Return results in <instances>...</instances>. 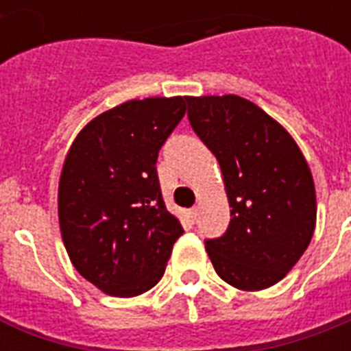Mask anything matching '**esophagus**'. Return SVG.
<instances>
[{"mask_svg": "<svg viewBox=\"0 0 351 351\" xmlns=\"http://www.w3.org/2000/svg\"><path fill=\"white\" fill-rule=\"evenodd\" d=\"M186 217H189V222L194 224V222H196V209H191V211L186 213Z\"/></svg>", "mask_w": 351, "mask_h": 351, "instance_id": "34e87169", "label": "esophagus"}]
</instances>
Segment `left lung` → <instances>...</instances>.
<instances>
[{
	"label": "left lung",
	"mask_w": 351,
	"mask_h": 351,
	"mask_svg": "<svg viewBox=\"0 0 351 351\" xmlns=\"http://www.w3.org/2000/svg\"><path fill=\"white\" fill-rule=\"evenodd\" d=\"M189 121L213 153L228 194V230L206 239L217 275L256 291L298 263L316 226V191L303 153L280 123L237 95L186 97Z\"/></svg>",
	"instance_id": "8db88e82"
}]
</instances>
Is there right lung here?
Returning <instances> with one entry per match:
<instances>
[{"instance_id":"obj_1","label":"right lung","mask_w":351,"mask_h":351,"mask_svg":"<svg viewBox=\"0 0 351 351\" xmlns=\"http://www.w3.org/2000/svg\"><path fill=\"white\" fill-rule=\"evenodd\" d=\"M183 97L123 102L89 121L61 170V237L82 277L116 298L162 278L183 228L160 194L157 157L185 116Z\"/></svg>"}]
</instances>
